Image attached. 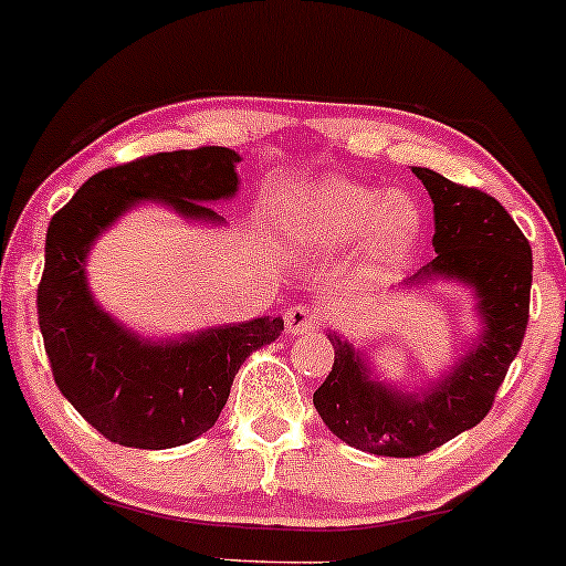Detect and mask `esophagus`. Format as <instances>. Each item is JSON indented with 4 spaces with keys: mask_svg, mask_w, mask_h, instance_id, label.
<instances>
[{
    "mask_svg": "<svg viewBox=\"0 0 566 566\" xmlns=\"http://www.w3.org/2000/svg\"><path fill=\"white\" fill-rule=\"evenodd\" d=\"M285 331L291 336H302V333H310L312 327L319 323V315L315 306L310 304H294L289 312H285Z\"/></svg>",
    "mask_w": 566,
    "mask_h": 566,
    "instance_id": "1",
    "label": "esophagus"
}]
</instances>
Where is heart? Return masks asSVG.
I'll return each mask as SVG.
<instances>
[{
    "label": "heart",
    "instance_id": "obj_1",
    "mask_svg": "<svg viewBox=\"0 0 566 566\" xmlns=\"http://www.w3.org/2000/svg\"><path fill=\"white\" fill-rule=\"evenodd\" d=\"M298 222L323 243H348L369 233L380 256H399L420 230V209L401 193L388 197L380 188L331 178L312 188Z\"/></svg>",
    "mask_w": 566,
    "mask_h": 566
}]
</instances>
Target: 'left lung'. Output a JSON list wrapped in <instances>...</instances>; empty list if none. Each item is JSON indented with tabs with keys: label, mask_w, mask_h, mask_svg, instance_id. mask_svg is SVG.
<instances>
[{
	"label": "left lung",
	"mask_w": 566,
	"mask_h": 566,
	"mask_svg": "<svg viewBox=\"0 0 566 566\" xmlns=\"http://www.w3.org/2000/svg\"><path fill=\"white\" fill-rule=\"evenodd\" d=\"M411 172L428 188L436 218V260L417 275L470 283L480 298L483 338L438 386L409 396L369 380L359 354L327 336L336 361L312 399L327 430L344 443L403 459L438 449L491 411L525 338L533 285L530 241L496 199L428 167Z\"/></svg>",
	"instance_id": "8db88e82"
}]
</instances>
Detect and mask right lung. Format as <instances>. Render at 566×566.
I'll list each match as a JSON object with an SVG mask.
<instances>
[{
  "instance_id": "1",
  "label": "right lung",
  "mask_w": 566,
  "mask_h": 566,
  "mask_svg": "<svg viewBox=\"0 0 566 566\" xmlns=\"http://www.w3.org/2000/svg\"><path fill=\"white\" fill-rule=\"evenodd\" d=\"M239 155L226 146L159 151L91 176L46 230L39 327L60 394L107 441L134 449L191 443L218 422L235 373L283 333L281 317L222 325L151 344L117 325L88 294L86 254L138 201L157 199L193 220H220L205 201L239 191Z\"/></svg>"
}]
</instances>
